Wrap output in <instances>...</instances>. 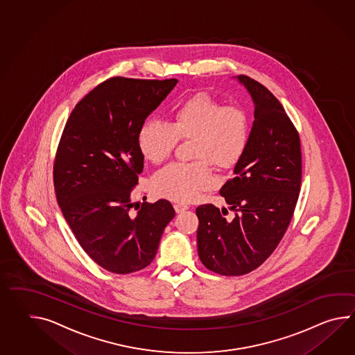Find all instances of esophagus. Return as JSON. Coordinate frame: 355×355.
<instances>
[{
    "label": "esophagus",
    "instance_id": "esophagus-1",
    "mask_svg": "<svg viewBox=\"0 0 355 355\" xmlns=\"http://www.w3.org/2000/svg\"><path fill=\"white\" fill-rule=\"evenodd\" d=\"M174 210L177 214L183 213V211L189 210V206L183 205V204H174Z\"/></svg>",
    "mask_w": 355,
    "mask_h": 355
}]
</instances>
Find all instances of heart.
<instances>
[{"label": "heart", "mask_w": 355, "mask_h": 355, "mask_svg": "<svg viewBox=\"0 0 355 355\" xmlns=\"http://www.w3.org/2000/svg\"><path fill=\"white\" fill-rule=\"evenodd\" d=\"M178 139L193 141L192 158L198 160L164 166L154 175L153 189L159 196L191 202L200 191L214 183L209 163L229 171L245 155L250 141V117L241 107H224L209 95H193L174 108L169 125L145 122L137 144L145 158L159 164L172 154Z\"/></svg>", "instance_id": "obj_1"}]
</instances>
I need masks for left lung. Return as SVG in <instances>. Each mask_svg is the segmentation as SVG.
Wrapping results in <instances>:
<instances>
[{
	"mask_svg": "<svg viewBox=\"0 0 355 355\" xmlns=\"http://www.w3.org/2000/svg\"><path fill=\"white\" fill-rule=\"evenodd\" d=\"M236 79L251 95L254 121L234 177L219 191L234 218L211 204L196 209L198 257L225 276L248 274L274 252L292 220L302 180L300 136L282 103L251 78Z\"/></svg>",
	"mask_w": 355,
	"mask_h": 355,
	"instance_id": "obj_1",
	"label": "left lung"
}]
</instances>
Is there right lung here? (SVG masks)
I'll list each match as a JSON object with an SVG mask.
<instances>
[{"instance_id": "right-lung-1", "label": "right lung", "mask_w": 355, "mask_h": 355, "mask_svg": "<svg viewBox=\"0 0 355 355\" xmlns=\"http://www.w3.org/2000/svg\"><path fill=\"white\" fill-rule=\"evenodd\" d=\"M177 83L107 80L76 104L63 130L53 166L57 201L83 250L110 272L149 266L174 218L163 198L134 211L132 189L144 168L139 131Z\"/></svg>"}]
</instances>
